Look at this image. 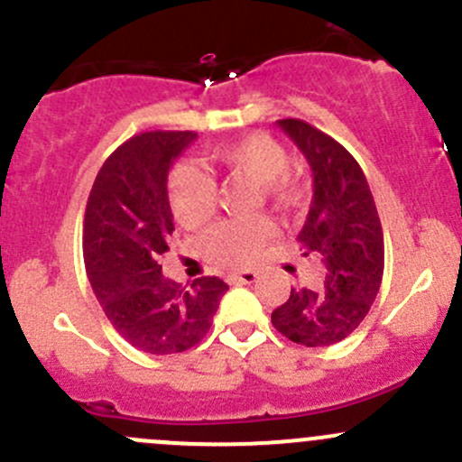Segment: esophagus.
I'll use <instances>...</instances> for the list:
<instances>
[{"mask_svg": "<svg viewBox=\"0 0 462 462\" xmlns=\"http://www.w3.org/2000/svg\"><path fill=\"white\" fill-rule=\"evenodd\" d=\"M232 283H254L257 282V273L253 270H244V273H235L230 277Z\"/></svg>", "mask_w": 462, "mask_h": 462, "instance_id": "esophagus-1", "label": "esophagus"}]
</instances>
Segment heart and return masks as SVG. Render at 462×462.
<instances>
[{"label": "heart", "mask_w": 462, "mask_h": 462, "mask_svg": "<svg viewBox=\"0 0 462 462\" xmlns=\"http://www.w3.org/2000/svg\"><path fill=\"white\" fill-rule=\"evenodd\" d=\"M209 161L227 176L254 180L268 203L286 209L301 199V180L291 170L286 147L265 132L245 134L209 149ZM167 197L176 221L199 227L217 209V183L197 165H176L167 180ZM273 236V223L265 217L226 218L203 236V254L218 268H244L253 263L261 245Z\"/></svg>", "instance_id": "1"}]
</instances>
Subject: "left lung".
<instances>
[{
	"instance_id": "1",
	"label": "left lung",
	"mask_w": 462,
	"mask_h": 462,
	"mask_svg": "<svg viewBox=\"0 0 462 462\" xmlns=\"http://www.w3.org/2000/svg\"><path fill=\"white\" fill-rule=\"evenodd\" d=\"M313 170V201L300 241L319 254L326 279L318 291L292 288L273 310V326L295 344L330 346L369 313L384 273V236L366 176L335 138L300 118L277 120Z\"/></svg>"
}]
</instances>
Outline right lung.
Instances as JSON below:
<instances>
[{
  "instance_id": "add662e5",
  "label": "right lung",
  "mask_w": 462,
  "mask_h": 462,
  "mask_svg": "<svg viewBox=\"0 0 462 462\" xmlns=\"http://www.w3.org/2000/svg\"><path fill=\"white\" fill-rule=\"evenodd\" d=\"M194 138V132L129 138L100 167L87 201L82 253L93 292L111 326L152 356L197 346L227 291L218 277L180 288L158 265L174 232L167 171Z\"/></svg>"
}]
</instances>
